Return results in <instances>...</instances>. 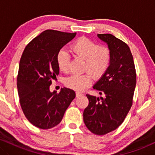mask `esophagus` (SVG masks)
<instances>
[{
  "mask_svg": "<svg viewBox=\"0 0 155 155\" xmlns=\"http://www.w3.org/2000/svg\"><path fill=\"white\" fill-rule=\"evenodd\" d=\"M82 95H83V94L81 93V92H76V97H80V96H81Z\"/></svg>",
  "mask_w": 155,
  "mask_h": 155,
  "instance_id": "esophagus-1",
  "label": "esophagus"
}]
</instances>
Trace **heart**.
<instances>
[{"label": "heart", "instance_id": "heart-1", "mask_svg": "<svg viewBox=\"0 0 155 155\" xmlns=\"http://www.w3.org/2000/svg\"><path fill=\"white\" fill-rule=\"evenodd\" d=\"M71 49L76 55L85 59L84 74H75L67 77L65 84L67 87L76 91H81L90 86L93 75L98 79L107 71L111 63V53L108 47L98 45L86 37L76 39L71 45ZM70 55L64 49H60L57 54V63L62 71L69 69Z\"/></svg>", "mask_w": 155, "mask_h": 155}]
</instances>
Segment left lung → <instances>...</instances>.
<instances>
[{
  "label": "left lung",
  "mask_w": 155,
  "mask_h": 155,
  "mask_svg": "<svg viewBox=\"0 0 155 155\" xmlns=\"http://www.w3.org/2000/svg\"><path fill=\"white\" fill-rule=\"evenodd\" d=\"M111 53L107 71L93 88L101 97L87 94L88 106L83 120L89 130L102 136L116 130L123 122L133 104L136 84L133 58L127 44L111 34H97Z\"/></svg>",
  "instance_id": "1"
}]
</instances>
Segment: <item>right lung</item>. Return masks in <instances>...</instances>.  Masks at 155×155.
Wrapping results in <instances>:
<instances>
[{
	"instance_id": "right-lung-1",
	"label": "right lung",
	"mask_w": 155,
	"mask_h": 155,
	"mask_svg": "<svg viewBox=\"0 0 155 155\" xmlns=\"http://www.w3.org/2000/svg\"><path fill=\"white\" fill-rule=\"evenodd\" d=\"M76 35L44 31L26 46L21 57L17 76L19 103L28 120L38 128L58 125L76 97L75 92L66 87L58 94L49 90L51 80L59 74L57 54Z\"/></svg>"
}]
</instances>
